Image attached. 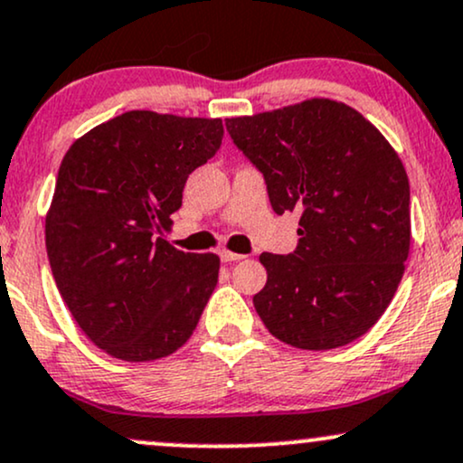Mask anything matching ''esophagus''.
Returning a JSON list of instances; mask_svg holds the SVG:
<instances>
[{
    "instance_id": "obj_1",
    "label": "esophagus",
    "mask_w": 463,
    "mask_h": 463,
    "mask_svg": "<svg viewBox=\"0 0 463 463\" xmlns=\"http://www.w3.org/2000/svg\"><path fill=\"white\" fill-rule=\"evenodd\" d=\"M219 255H221L222 261H241V260H244V255H241V253H232V250H227V249H222Z\"/></svg>"
}]
</instances>
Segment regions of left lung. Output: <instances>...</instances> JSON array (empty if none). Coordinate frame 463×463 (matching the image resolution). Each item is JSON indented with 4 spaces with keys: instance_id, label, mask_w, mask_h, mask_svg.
<instances>
[{
    "instance_id": "1",
    "label": "left lung",
    "mask_w": 463,
    "mask_h": 463,
    "mask_svg": "<svg viewBox=\"0 0 463 463\" xmlns=\"http://www.w3.org/2000/svg\"><path fill=\"white\" fill-rule=\"evenodd\" d=\"M264 174L277 214L300 213L298 247L261 253L253 296L264 326L300 350H333L373 326L410 253V184L402 158L345 102L309 99L225 119Z\"/></svg>"
}]
</instances>
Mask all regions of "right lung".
Listing matches in <instances>:
<instances>
[{
	"instance_id": "obj_1",
	"label": "right lung",
	"mask_w": 463,
	"mask_h": 463,
	"mask_svg": "<svg viewBox=\"0 0 463 463\" xmlns=\"http://www.w3.org/2000/svg\"><path fill=\"white\" fill-rule=\"evenodd\" d=\"M221 139V118L127 111L68 147L44 219L47 255L74 322L109 356L156 361L195 330L221 260L158 233Z\"/></svg>"
}]
</instances>
